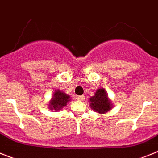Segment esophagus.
<instances>
[{"instance_id":"1","label":"esophagus","mask_w":158,"mask_h":158,"mask_svg":"<svg viewBox=\"0 0 158 158\" xmlns=\"http://www.w3.org/2000/svg\"><path fill=\"white\" fill-rule=\"evenodd\" d=\"M84 99H85V96L84 95H82V96H77V100H84Z\"/></svg>"}]
</instances>
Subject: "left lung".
<instances>
[{
    "label": "left lung",
    "mask_w": 158,
    "mask_h": 158,
    "mask_svg": "<svg viewBox=\"0 0 158 158\" xmlns=\"http://www.w3.org/2000/svg\"><path fill=\"white\" fill-rule=\"evenodd\" d=\"M90 106L93 107V109L100 114L107 112L111 107V103L104 89H98L96 92L95 96L90 98Z\"/></svg>",
    "instance_id": "1"
}]
</instances>
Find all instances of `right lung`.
Segmentation results:
<instances>
[{"label":"right lung","instance_id":"obj_1","mask_svg":"<svg viewBox=\"0 0 158 158\" xmlns=\"http://www.w3.org/2000/svg\"><path fill=\"white\" fill-rule=\"evenodd\" d=\"M69 101V96L65 94L62 92L57 90L54 93V96H53L52 100L50 103V108L51 110L54 109L56 111L61 110L63 107L67 104V102Z\"/></svg>","mask_w":158,"mask_h":158}]
</instances>
